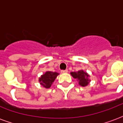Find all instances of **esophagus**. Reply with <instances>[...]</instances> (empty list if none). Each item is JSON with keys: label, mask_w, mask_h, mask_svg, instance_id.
Segmentation results:
<instances>
[{"label": "esophagus", "mask_w": 123, "mask_h": 123, "mask_svg": "<svg viewBox=\"0 0 123 123\" xmlns=\"http://www.w3.org/2000/svg\"><path fill=\"white\" fill-rule=\"evenodd\" d=\"M62 74H64V73H67L68 72V70H62L61 71Z\"/></svg>", "instance_id": "34e87169"}]
</instances>
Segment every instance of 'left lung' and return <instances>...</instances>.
Returning a JSON list of instances; mask_svg holds the SVG:
<instances>
[{
  "label": "left lung",
  "mask_w": 123,
  "mask_h": 123,
  "mask_svg": "<svg viewBox=\"0 0 123 123\" xmlns=\"http://www.w3.org/2000/svg\"><path fill=\"white\" fill-rule=\"evenodd\" d=\"M70 74L74 78L78 80V83L81 86H86L89 84V82H90L89 80V74L82 70H78V72H72Z\"/></svg>",
  "instance_id": "left-lung-1"
}]
</instances>
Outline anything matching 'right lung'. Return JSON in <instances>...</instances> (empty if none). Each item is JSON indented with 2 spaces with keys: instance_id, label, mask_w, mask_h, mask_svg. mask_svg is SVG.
I'll return each mask as SVG.
<instances>
[{
  "instance_id": "1",
  "label": "right lung",
  "mask_w": 123,
  "mask_h": 123,
  "mask_svg": "<svg viewBox=\"0 0 123 123\" xmlns=\"http://www.w3.org/2000/svg\"><path fill=\"white\" fill-rule=\"evenodd\" d=\"M58 75L59 73L57 72L47 71L44 74L41 76V77L39 78V82H40L41 85L43 86L44 88H49Z\"/></svg>"
}]
</instances>
